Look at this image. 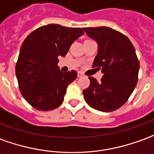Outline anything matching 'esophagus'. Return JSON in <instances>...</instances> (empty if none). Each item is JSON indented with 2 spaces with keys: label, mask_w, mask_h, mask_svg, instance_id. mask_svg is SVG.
I'll return each instance as SVG.
<instances>
[{
  "label": "esophagus",
  "mask_w": 154,
  "mask_h": 154,
  "mask_svg": "<svg viewBox=\"0 0 154 154\" xmlns=\"http://www.w3.org/2000/svg\"><path fill=\"white\" fill-rule=\"evenodd\" d=\"M82 76H83V74L81 72H77V77H82Z\"/></svg>",
  "instance_id": "1"
}]
</instances>
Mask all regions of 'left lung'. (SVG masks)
I'll list each match as a JSON object with an SVG mask.
<instances>
[{
  "label": "left lung",
  "instance_id": "8db88e82",
  "mask_svg": "<svg viewBox=\"0 0 154 154\" xmlns=\"http://www.w3.org/2000/svg\"><path fill=\"white\" fill-rule=\"evenodd\" d=\"M84 31L98 45L92 66L103 73L100 82L88 77L90 86L82 92L85 101L101 112L117 110L128 101L137 82L139 62L135 48L125 35L110 27H86Z\"/></svg>",
  "mask_w": 154,
  "mask_h": 154
}]
</instances>
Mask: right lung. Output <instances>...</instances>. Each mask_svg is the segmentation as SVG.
<instances>
[{
  "label": "right lung",
  "instance_id": "right-lung-1",
  "mask_svg": "<svg viewBox=\"0 0 154 154\" xmlns=\"http://www.w3.org/2000/svg\"><path fill=\"white\" fill-rule=\"evenodd\" d=\"M83 34L82 28L49 24L36 29L24 40L16 75L21 95L34 108L50 111L62 103L67 86L77 78V72H62L58 57H65L71 45Z\"/></svg>",
  "mask_w": 154,
  "mask_h": 154
}]
</instances>
